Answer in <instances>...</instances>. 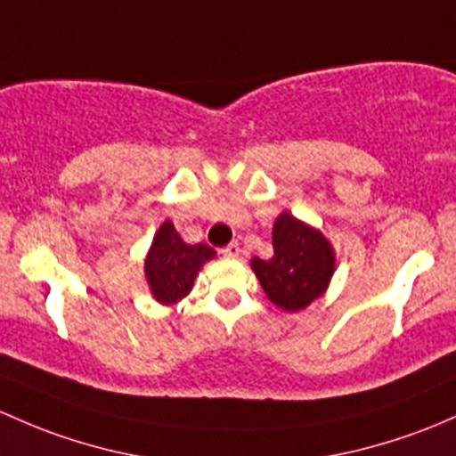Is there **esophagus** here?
I'll return each instance as SVG.
<instances>
[{
  "mask_svg": "<svg viewBox=\"0 0 456 456\" xmlns=\"http://www.w3.org/2000/svg\"><path fill=\"white\" fill-rule=\"evenodd\" d=\"M220 253H223L224 257H238V256H240V244H238V242H229L227 247L220 248Z\"/></svg>",
  "mask_w": 456,
  "mask_h": 456,
  "instance_id": "obj_1",
  "label": "esophagus"
}]
</instances>
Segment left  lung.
I'll use <instances>...</instances> for the list:
<instances>
[{"instance_id": "left-lung-1", "label": "left lung", "mask_w": 456, "mask_h": 456, "mask_svg": "<svg viewBox=\"0 0 456 456\" xmlns=\"http://www.w3.org/2000/svg\"><path fill=\"white\" fill-rule=\"evenodd\" d=\"M273 251L271 260H251L262 290L281 310L308 308L323 295L334 275L337 257L332 244L319 229L281 212L273 224Z\"/></svg>"}]
</instances>
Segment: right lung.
Here are the masks:
<instances>
[{
	"instance_id": "right-lung-1",
	"label": "right lung",
	"mask_w": 456,
	"mask_h": 456,
	"mask_svg": "<svg viewBox=\"0 0 456 456\" xmlns=\"http://www.w3.org/2000/svg\"><path fill=\"white\" fill-rule=\"evenodd\" d=\"M212 257H216L214 248L208 244H185L175 224L166 220L152 238L151 251L143 262L152 297L164 305L183 299L194 286L200 266Z\"/></svg>"
}]
</instances>
